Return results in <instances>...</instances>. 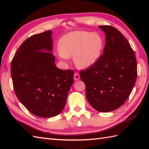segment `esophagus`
<instances>
[{"label":"esophagus","instance_id":"1","mask_svg":"<svg viewBox=\"0 0 149 149\" xmlns=\"http://www.w3.org/2000/svg\"><path fill=\"white\" fill-rule=\"evenodd\" d=\"M74 78V80H75V81L79 80V79H80V75H79V74L78 73H75Z\"/></svg>","mask_w":149,"mask_h":149}]
</instances>
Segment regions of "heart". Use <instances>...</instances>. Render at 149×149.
I'll return each instance as SVG.
<instances>
[{
	"label": "heart",
	"instance_id": "obj_1",
	"mask_svg": "<svg viewBox=\"0 0 149 149\" xmlns=\"http://www.w3.org/2000/svg\"><path fill=\"white\" fill-rule=\"evenodd\" d=\"M104 40L99 34L75 31L63 36L59 42V56L63 59L74 56L75 65L79 68H88L99 59Z\"/></svg>",
	"mask_w": 149,
	"mask_h": 149
}]
</instances>
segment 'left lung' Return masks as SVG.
<instances>
[{
  "label": "left lung",
  "mask_w": 149,
  "mask_h": 149,
  "mask_svg": "<svg viewBox=\"0 0 149 149\" xmlns=\"http://www.w3.org/2000/svg\"><path fill=\"white\" fill-rule=\"evenodd\" d=\"M106 34L103 54L86 70H81L86 98L99 112L118 109L133 89L137 77V63L130 44L116 28L100 26Z\"/></svg>",
  "instance_id": "1"
}]
</instances>
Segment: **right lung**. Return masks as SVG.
I'll use <instances>...</instances> for the list:
<instances>
[{
	"instance_id": "add662e5",
	"label": "right lung",
	"mask_w": 149,
	"mask_h": 149,
	"mask_svg": "<svg viewBox=\"0 0 149 149\" xmlns=\"http://www.w3.org/2000/svg\"><path fill=\"white\" fill-rule=\"evenodd\" d=\"M51 36L50 30L28 38L11 64L16 95L28 111L43 118L62 111L74 83V71L63 70L55 65Z\"/></svg>"
}]
</instances>
